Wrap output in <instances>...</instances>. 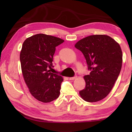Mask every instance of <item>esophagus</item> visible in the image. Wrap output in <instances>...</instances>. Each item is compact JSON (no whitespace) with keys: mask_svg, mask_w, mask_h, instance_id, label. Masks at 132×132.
Returning <instances> with one entry per match:
<instances>
[{"mask_svg":"<svg viewBox=\"0 0 132 132\" xmlns=\"http://www.w3.org/2000/svg\"><path fill=\"white\" fill-rule=\"evenodd\" d=\"M77 78V76L74 77H71V78H69V79L70 80H74Z\"/></svg>","mask_w":132,"mask_h":132,"instance_id":"obj_1","label":"esophagus"}]
</instances>
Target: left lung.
Masks as SVG:
<instances>
[{"label": "left lung", "instance_id": "8db88e82", "mask_svg": "<svg viewBox=\"0 0 132 132\" xmlns=\"http://www.w3.org/2000/svg\"><path fill=\"white\" fill-rule=\"evenodd\" d=\"M75 47L86 58L89 75L84 76L85 88L79 91L88 102L103 99L112 89L121 71L122 53L118 43L107 35H96L81 39Z\"/></svg>", "mask_w": 132, "mask_h": 132}]
</instances>
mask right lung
<instances>
[{"mask_svg":"<svg viewBox=\"0 0 132 132\" xmlns=\"http://www.w3.org/2000/svg\"><path fill=\"white\" fill-rule=\"evenodd\" d=\"M63 42L58 37L40 33L23 43L20 54L22 73L30 94L40 102L49 103L60 96L63 79L50 72V69L55 47Z\"/></svg>","mask_w":132,"mask_h":132,"instance_id":"right-lung-1","label":"right lung"}]
</instances>
